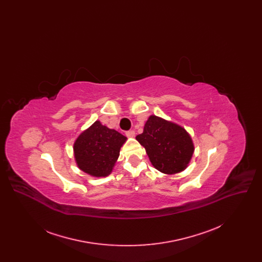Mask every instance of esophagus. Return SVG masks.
Instances as JSON below:
<instances>
[{
    "mask_svg": "<svg viewBox=\"0 0 262 262\" xmlns=\"http://www.w3.org/2000/svg\"><path fill=\"white\" fill-rule=\"evenodd\" d=\"M125 136L128 137H134L136 136V132L133 130V129H129V130L125 132Z\"/></svg>",
    "mask_w": 262,
    "mask_h": 262,
    "instance_id": "34e87169",
    "label": "esophagus"
}]
</instances>
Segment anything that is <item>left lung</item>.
Listing matches in <instances>:
<instances>
[{"label":"left lung","instance_id":"8db88e82","mask_svg":"<svg viewBox=\"0 0 262 262\" xmlns=\"http://www.w3.org/2000/svg\"><path fill=\"white\" fill-rule=\"evenodd\" d=\"M136 138L144 146L152 165L166 174L186 169L193 153L192 141L187 132L156 116H150L143 133Z\"/></svg>","mask_w":262,"mask_h":262}]
</instances>
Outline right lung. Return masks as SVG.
I'll use <instances>...</instances> for the list:
<instances>
[{
	"label": "right lung",
	"mask_w": 262,
	"mask_h": 262,
	"mask_svg": "<svg viewBox=\"0 0 262 262\" xmlns=\"http://www.w3.org/2000/svg\"><path fill=\"white\" fill-rule=\"evenodd\" d=\"M125 139V136L96 121L75 140L74 150L77 166L91 176H108Z\"/></svg>",
	"instance_id": "obj_1"
}]
</instances>
